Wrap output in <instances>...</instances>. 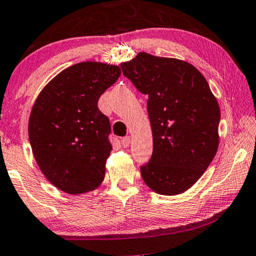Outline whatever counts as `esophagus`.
<instances>
[{
    "label": "esophagus",
    "instance_id": "1",
    "mask_svg": "<svg viewBox=\"0 0 256 256\" xmlns=\"http://www.w3.org/2000/svg\"><path fill=\"white\" fill-rule=\"evenodd\" d=\"M130 136H123V138L120 139V142H122V146L123 147H128L130 145Z\"/></svg>",
    "mask_w": 256,
    "mask_h": 256
}]
</instances>
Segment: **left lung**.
<instances>
[{"mask_svg": "<svg viewBox=\"0 0 256 256\" xmlns=\"http://www.w3.org/2000/svg\"><path fill=\"white\" fill-rule=\"evenodd\" d=\"M138 90L148 96L153 153L140 166L142 180L161 195L195 184L216 156L220 110L205 78L192 64L142 52L120 64Z\"/></svg>", "mask_w": 256, "mask_h": 256, "instance_id": "obj_1", "label": "left lung"}]
</instances>
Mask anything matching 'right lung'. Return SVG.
Wrapping results in <instances>:
<instances>
[{
    "label": "right lung",
    "mask_w": 256,
    "mask_h": 256,
    "mask_svg": "<svg viewBox=\"0 0 256 256\" xmlns=\"http://www.w3.org/2000/svg\"><path fill=\"white\" fill-rule=\"evenodd\" d=\"M120 76V67L80 62L61 72L42 89L32 108L28 139L46 178L68 194L97 188L110 156V120L97 106Z\"/></svg>",
    "instance_id": "add662e5"
}]
</instances>
